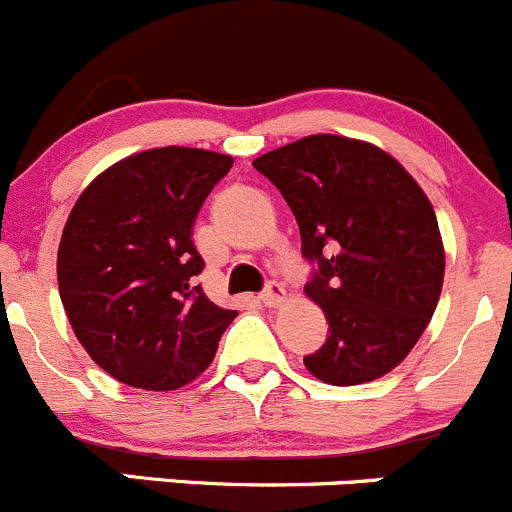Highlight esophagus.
<instances>
[{
	"mask_svg": "<svg viewBox=\"0 0 512 512\" xmlns=\"http://www.w3.org/2000/svg\"><path fill=\"white\" fill-rule=\"evenodd\" d=\"M261 301L266 303L268 308H278L283 301H286V288H283L278 281H271L266 286V291L261 293Z\"/></svg>",
	"mask_w": 512,
	"mask_h": 512,
	"instance_id": "34e87169",
	"label": "esophagus"
}]
</instances>
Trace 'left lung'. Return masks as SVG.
<instances>
[{"instance_id":"obj_1","label":"left lung","mask_w":512,"mask_h":512,"mask_svg":"<svg viewBox=\"0 0 512 512\" xmlns=\"http://www.w3.org/2000/svg\"><path fill=\"white\" fill-rule=\"evenodd\" d=\"M318 263L306 296L326 316V343L303 358L331 386L391 373L428 328L443 291L445 249L433 204L381 146L311 134L258 156Z\"/></svg>"}]
</instances>
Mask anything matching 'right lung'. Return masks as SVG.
I'll return each instance as SVG.
<instances>
[{"instance_id": "right-lung-1", "label": "right lung", "mask_w": 512, "mask_h": 512, "mask_svg": "<svg viewBox=\"0 0 512 512\" xmlns=\"http://www.w3.org/2000/svg\"><path fill=\"white\" fill-rule=\"evenodd\" d=\"M234 159L189 146L146 149L101 171L74 204L57 281L74 336L116 381L176 391L211 366L239 313L216 306L194 224Z\"/></svg>"}]
</instances>
